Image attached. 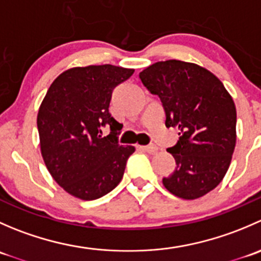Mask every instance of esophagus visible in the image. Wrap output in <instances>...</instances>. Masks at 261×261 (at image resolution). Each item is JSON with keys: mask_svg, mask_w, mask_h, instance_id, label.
<instances>
[{"mask_svg": "<svg viewBox=\"0 0 261 261\" xmlns=\"http://www.w3.org/2000/svg\"><path fill=\"white\" fill-rule=\"evenodd\" d=\"M140 149H143L144 151L149 152V154H154V152L158 151V146L155 145H144V146H140Z\"/></svg>", "mask_w": 261, "mask_h": 261, "instance_id": "34e87169", "label": "esophagus"}]
</instances>
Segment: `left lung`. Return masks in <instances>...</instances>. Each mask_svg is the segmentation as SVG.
I'll list each match as a JSON object with an SVG mask.
<instances>
[{"mask_svg": "<svg viewBox=\"0 0 261 261\" xmlns=\"http://www.w3.org/2000/svg\"><path fill=\"white\" fill-rule=\"evenodd\" d=\"M158 94L167 127H177L179 140L168 151L175 169L163 178L165 188L183 199H197L225 177L236 145V107L222 82L206 68L181 60L149 65L139 74Z\"/></svg>", "mask_w": 261, "mask_h": 261, "instance_id": "left-lung-1", "label": "left lung"}]
</instances>
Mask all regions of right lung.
<instances>
[{
    "instance_id": "obj_1",
    "label": "right lung",
    "mask_w": 261,
    "mask_h": 261,
    "mask_svg": "<svg viewBox=\"0 0 261 261\" xmlns=\"http://www.w3.org/2000/svg\"><path fill=\"white\" fill-rule=\"evenodd\" d=\"M134 69L111 64L75 67L58 75L38 112L44 163L54 180L72 196L92 201L120 183L135 147L120 145L122 123L109 111L112 91ZM109 124L112 133L101 136Z\"/></svg>"
}]
</instances>
